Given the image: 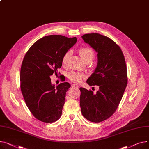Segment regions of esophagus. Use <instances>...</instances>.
<instances>
[{
  "label": "esophagus",
  "mask_w": 149,
  "mask_h": 149,
  "mask_svg": "<svg viewBox=\"0 0 149 149\" xmlns=\"http://www.w3.org/2000/svg\"><path fill=\"white\" fill-rule=\"evenodd\" d=\"M71 87L72 88H78V86L77 84H72L71 85Z\"/></svg>",
  "instance_id": "esophagus-1"
}]
</instances>
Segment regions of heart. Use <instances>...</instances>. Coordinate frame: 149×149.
I'll return each instance as SVG.
<instances>
[{"label":"heart","mask_w":149,"mask_h":149,"mask_svg":"<svg viewBox=\"0 0 149 149\" xmlns=\"http://www.w3.org/2000/svg\"><path fill=\"white\" fill-rule=\"evenodd\" d=\"M79 54H80V56L85 62L88 61H91V60L93 58L94 56V52L93 51V49L89 47L80 48L79 49ZM69 55H70V52H68L63 56L62 61L63 65H66ZM68 77L69 80H71L72 81L75 83H78L81 80L82 78L85 77V75L81 73L71 71L68 74Z\"/></svg>","instance_id":"1"}]
</instances>
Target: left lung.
I'll list each match as a JSON object with an SVG mask.
<instances>
[{"instance_id": "1", "label": "left lung", "mask_w": 149, "mask_h": 149, "mask_svg": "<svg viewBox=\"0 0 149 149\" xmlns=\"http://www.w3.org/2000/svg\"><path fill=\"white\" fill-rule=\"evenodd\" d=\"M81 37L97 53L96 68L86 82L99 86L95 94L80 88L81 113L87 120L98 123L111 117L117 108L127 86V68L120 48L110 38L99 33Z\"/></svg>"}]
</instances>
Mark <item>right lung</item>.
<instances>
[{"label": "right lung", "mask_w": 149, "mask_h": 149, "mask_svg": "<svg viewBox=\"0 0 149 149\" xmlns=\"http://www.w3.org/2000/svg\"><path fill=\"white\" fill-rule=\"evenodd\" d=\"M77 41L76 37L46 36L36 41L24 57L21 90L29 110L39 120L52 123L62 115L66 93L71 85L64 82L55 86L50 76L61 68L63 56Z\"/></svg>", "instance_id": "right-lung-1"}]
</instances>
